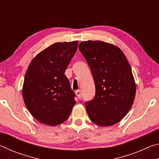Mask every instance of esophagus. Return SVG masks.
I'll use <instances>...</instances> for the list:
<instances>
[{
  "label": "esophagus",
  "instance_id": "obj_1",
  "mask_svg": "<svg viewBox=\"0 0 159 159\" xmlns=\"http://www.w3.org/2000/svg\"><path fill=\"white\" fill-rule=\"evenodd\" d=\"M76 95H77L78 98L80 99V98H81V92H80V90H78L76 91Z\"/></svg>",
  "mask_w": 159,
  "mask_h": 159
}]
</instances>
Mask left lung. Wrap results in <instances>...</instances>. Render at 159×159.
Instances as JSON below:
<instances>
[{"label": "left lung", "mask_w": 159, "mask_h": 159, "mask_svg": "<svg viewBox=\"0 0 159 159\" xmlns=\"http://www.w3.org/2000/svg\"><path fill=\"white\" fill-rule=\"evenodd\" d=\"M79 49L87 61L95 85V95L85 102L90 119L110 126L128 114L135 97L130 64L120 48L100 41H83Z\"/></svg>", "instance_id": "1"}]
</instances>
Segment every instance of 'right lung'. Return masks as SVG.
I'll list each match as a JSON object with an SVG mask.
<instances>
[{
  "label": "right lung",
  "mask_w": 159,
  "mask_h": 159,
  "mask_svg": "<svg viewBox=\"0 0 159 159\" xmlns=\"http://www.w3.org/2000/svg\"><path fill=\"white\" fill-rule=\"evenodd\" d=\"M78 41L56 43L35 57L22 88L26 107L39 122L57 125L68 119L76 95L64 74L76 53Z\"/></svg>",
  "instance_id": "add662e5"
}]
</instances>
